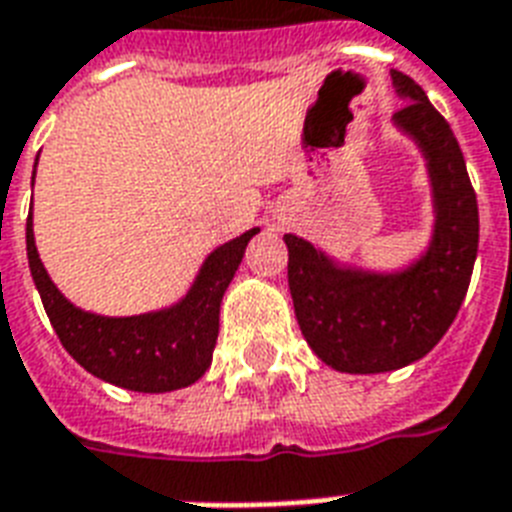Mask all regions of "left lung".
I'll return each instance as SVG.
<instances>
[{
    "label": "left lung",
    "instance_id": "left-lung-1",
    "mask_svg": "<svg viewBox=\"0 0 512 512\" xmlns=\"http://www.w3.org/2000/svg\"><path fill=\"white\" fill-rule=\"evenodd\" d=\"M406 103L393 122L428 159L436 231L428 252L398 273L340 268L313 244L284 236L289 292L313 353L337 372L401 369L436 348L468 292L478 252V201L452 127L412 76L393 71Z\"/></svg>",
    "mask_w": 512,
    "mask_h": 512
}]
</instances>
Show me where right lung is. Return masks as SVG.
<instances>
[{"label": "right lung", "mask_w": 512, "mask_h": 512, "mask_svg": "<svg viewBox=\"0 0 512 512\" xmlns=\"http://www.w3.org/2000/svg\"><path fill=\"white\" fill-rule=\"evenodd\" d=\"M257 231L252 228L217 247L180 303L127 319L87 313L60 295L36 252L31 215L26 220L28 268L55 335L87 372L138 393H167L188 388L212 364L220 303Z\"/></svg>", "instance_id": "1"}]
</instances>
